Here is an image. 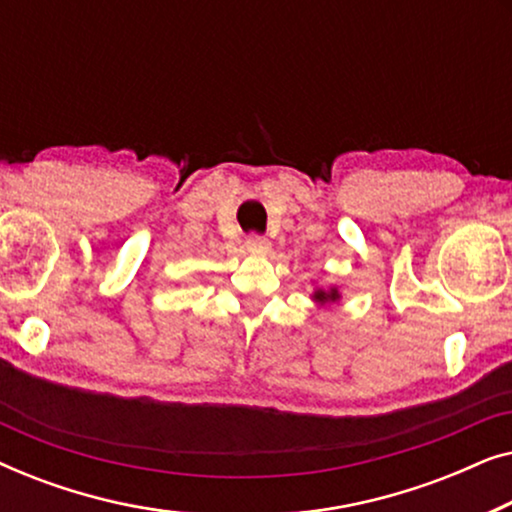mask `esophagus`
Instances as JSON below:
<instances>
[{
  "instance_id": "1",
  "label": "esophagus",
  "mask_w": 512,
  "mask_h": 512,
  "mask_svg": "<svg viewBox=\"0 0 512 512\" xmlns=\"http://www.w3.org/2000/svg\"><path fill=\"white\" fill-rule=\"evenodd\" d=\"M244 244H247V249L251 251V254H268L270 251V242L265 240L263 235H249Z\"/></svg>"
}]
</instances>
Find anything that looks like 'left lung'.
Here are the masks:
<instances>
[{
    "label": "left lung",
    "instance_id": "left-lung-1",
    "mask_svg": "<svg viewBox=\"0 0 512 512\" xmlns=\"http://www.w3.org/2000/svg\"><path fill=\"white\" fill-rule=\"evenodd\" d=\"M340 296H338V291H335V289H331V291H314V300H319V303H328V300H331V303H333V300H338Z\"/></svg>",
    "mask_w": 512,
    "mask_h": 512
}]
</instances>
